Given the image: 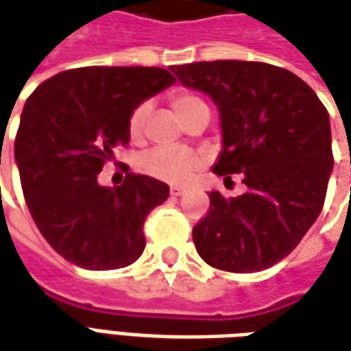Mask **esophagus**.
Segmentation results:
<instances>
[{"label": "esophagus", "instance_id": "obj_1", "mask_svg": "<svg viewBox=\"0 0 351 351\" xmlns=\"http://www.w3.org/2000/svg\"><path fill=\"white\" fill-rule=\"evenodd\" d=\"M171 195H173V197H178V195H182L184 191H186V188H184V186H171Z\"/></svg>", "mask_w": 351, "mask_h": 351}]
</instances>
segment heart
Returning a JSON list of instances; mask_svg holds the SVG:
<instances>
[{"label":"heart","instance_id":"obj_1","mask_svg":"<svg viewBox=\"0 0 351 351\" xmlns=\"http://www.w3.org/2000/svg\"><path fill=\"white\" fill-rule=\"evenodd\" d=\"M171 103H173V107H175V110L182 120H186L197 108L206 107L197 95H191V93H176V95H173ZM148 112H150L148 103H141V105L133 108L130 122H128L131 138H138L143 135ZM201 163H203V158L193 150H190V148L156 146V148L141 156L138 167H141L143 173L152 176V178H158V180H163V182L182 184L201 167Z\"/></svg>","mask_w":351,"mask_h":351}]
</instances>
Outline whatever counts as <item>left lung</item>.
I'll use <instances>...</instances> for the list:
<instances>
[{
  "label": "left lung",
  "instance_id": "obj_1",
  "mask_svg": "<svg viewBox=\"0 0 351 351\" xmlns=\"http://www.w3.org/2000/svg\"><path fill=\"white\" fill-rule=\"evenodd\" d=\"M171 71L216 103L221 152L213 171L246 186L237 197L208 195L210 210L193 228L197 254L221 271L269 269L324 208L332 171L327 108L304 80L263 62H197Z\"/></svg>",
  "mask_w": 351,
  "mask_h": 351
}]
</instances>
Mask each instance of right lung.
<instances>
[{
    "label": "right lung",
    "instance_id": "obj_1",
    "mask_svg": "<svg viewBox=\"0 0 351 351\" xmlns=\"http://www.w3.org/2000/svg\"><path fill=\"white\" fill-rule=\"evenodd\" d=\"M175 84L161 67H80L45 80L27 97L14 161L35 226L54 250L90 271L122 269L145 250L146 216L169 186L125 175L97 182L114 148L130 143L133 108Z\"/></svg>",
    "mask_w": 351,
    "mask_h": 351
}]
</instances>
